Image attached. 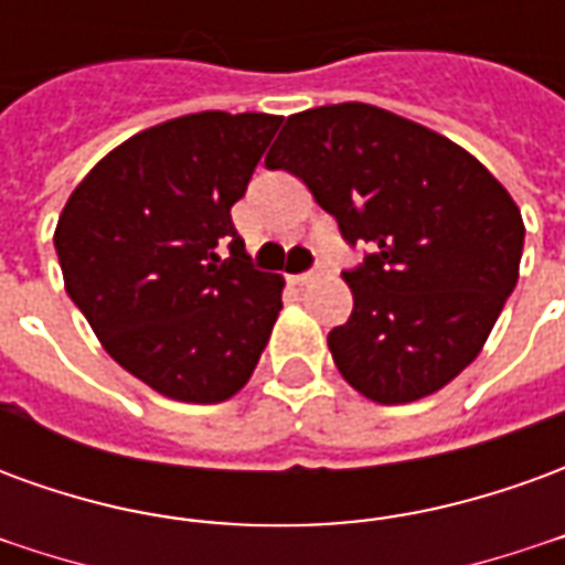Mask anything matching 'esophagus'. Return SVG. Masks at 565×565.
I'll list each match as a JSON object with an SVG mask.
<instances>
[{
  "instance_id": "obj_1",
  "label": "esophagus",
  "mask_w": 565,
  "mask_h": 565,
  "mask_svg": "<svg viewBox=\"0 0 565 565\" xmlns=\"http://www.w3.org/2000/svg\"><path fill=\"white\" fill-rule=\"evenodd\" d=\"M320 271H323V266H315V269L302 271V275H294L290 281H294V284H311V281H315V278H318Z\"/></svg>"
}]
</instances>
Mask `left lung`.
Returning a JSON list of instances; mask_svg holds the SVG:
<instances>
[{"label": "left lung", "instance_id": "left-lung-1", "mask_svg": "<svg viewBox=\"0 0 565 565\" xmlns=\"http://www.w3.org/2000/svg\"><path fill=\"white\" fill-rule=\"evenodd\" d=\"M266 166L302 178L344 242L366 245L342 271L354 311L327 339L342 379L381 405L457 379L518 284L509 190L460 145L363 103L287 117Z\"/></svg>", "mask_w": 565, "mask_h": 565}]
</instances>
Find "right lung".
Here are the masks:
<instances>
[{
	"instance_id": "1",
	"label": "right lung",
	"mask_w": 565,
	"mask_h": 565,
	"mask_svg": "<svg viewBox=\"0 0 565 565\" xmlns=\"http://www.w3.org/2000/svg\"><path fill=\"white\" fill-rule=\"evenodd\" d=\"M278 127L254 111L150 127L96 162L60 214L66 294L105 351L169 399H230L269 342L284 281L254 269L230 209Z\"/></svg>"
}]
</instances>
